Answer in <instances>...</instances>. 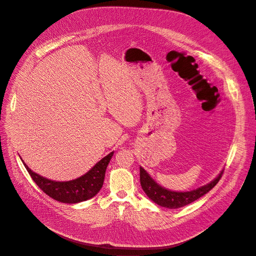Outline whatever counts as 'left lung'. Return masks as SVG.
Here are the masks:
<instances>
[{"mask_svg": "<svg viewBox=\"0 0 256 256\" xmlns=\"http://www.w3.org/2000/svg\"><path fill=\"white\" fill-rule=\"evenodd\" d=\"M222 172L224 170L210 182L201 186L197 189L186 192L172 191L162 187L151 178V176L142 166H140V182L145 194L154 203L166 208L176 209L188 205L208 193L218 182Z\"/></svg>", "mask_w": 256, "mask_h": 256, "instance_id": "8db88e82", "label": "left lung"}]
</instances>
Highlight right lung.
Masks as SVG:
<instances>
[{
	"label": "right lung",
	"instance_id": "add662e5",
	"mask_svg": "<svg viewBox=\"0 0 256 256\" xmlns=\"http://www.w3.org/2000/svg\"><path fill=\"white\" fill-rule=\"evenodd\" d=\"M113 154L114 151L103 157L84 176L66 182H56L44 178L34 172L23 162V160L21 158L20 159L32 178L34 182L38 186L40 189L42 190L44 193L59 202L74 204L88 200L99 193L104 182L106 168Z\"/></svg>",
	"mask_w": 256,
	"mask_h": 256
}]
</instances>
